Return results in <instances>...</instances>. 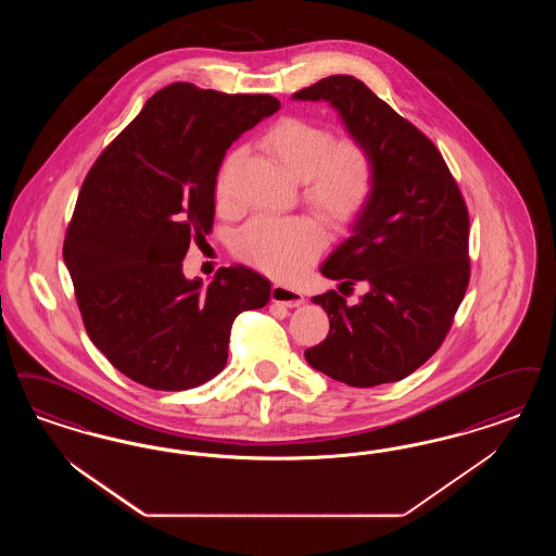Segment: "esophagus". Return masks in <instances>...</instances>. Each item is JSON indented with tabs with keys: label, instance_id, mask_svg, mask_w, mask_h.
Here are the masks:
<instances>
[{
	"label": "esophagus",
	"instance_id": "34e87169",
	"mask_svg": "<svg viewBox=\"0 0 556 556\" xmlns=\"http://www.w3.org/2000/svg\"><path fill=\"white\" fill-rule=\"evenodd\" d=\"M270 300L277 304H283L288 308H300L304 304V295L298 289L286 288V286H273Z\"/></svg>",
	"mask_w": 556,
	"mask_h": 556
}]
</instances>
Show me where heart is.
I'll use <instances>...</instances> for the list:
<instances>
[{
  "instance_id": "b5f03b06",
  "label": "heart",
  "mask_w": 556,
  "mask_h": 556,
  "mask_svg": "<svg viewBox=\"0 0 556 556\" xmlns=\"http://www.w3.org/2000/svg\"><path fill=\"white\" fill-rule=\"evenodd\" d=\"M263 147L289 178L304 181V197L320 219L343 227L364 211L375 190V163L354 138L334 140L331 132L300 117L275 122ZM238 153L223 161L217 192ZM323 245L320 227L311 217H256L238 233V254L277 279H291L308 267Z\"/></svg>"
}]
</instances>
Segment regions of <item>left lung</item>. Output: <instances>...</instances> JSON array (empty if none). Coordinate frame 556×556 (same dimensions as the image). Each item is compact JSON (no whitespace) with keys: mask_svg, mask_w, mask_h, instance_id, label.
<instances>
[{"mask_svg":"<svg viewBox=\"0 0 556 556\" xmlns=\"http://www.w3.org/2000/svg\"><path fill=\"white\" fill-rule=\"evenodd\" d=\"M291 99L329 103L375 163L372 197L320 265L339 286L368 291L354 306L334 289L312 298L331 329L306 362L350 387L409 377L441 348L466 295V202L437 147L362 80L337 74Z\"/></svg>","mask_w":556,"mask_h":556,"instance_id":"1","label":"left lung"}]
</instances>
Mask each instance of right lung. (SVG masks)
<instances>
[{
  "instance_id": "1",
  "label": "right lung",
  "mask_w": 556,
  "mask_h": 556,
  "mask_svg": "<svg viewBox=\"0 0 556 556\" xmlns=\"http://www.w3.org/2000/svg\"><path fill=\"white\" fill-rule=\"evenodd\" d=\"M281 103L174 83L155 92L90 167L64 240L90 341L113 366L156 391L217 377L240 312L267 306L256 270L186 279L190 240L211 231L225 151Z\"/></svg>"
}]
</instances>
